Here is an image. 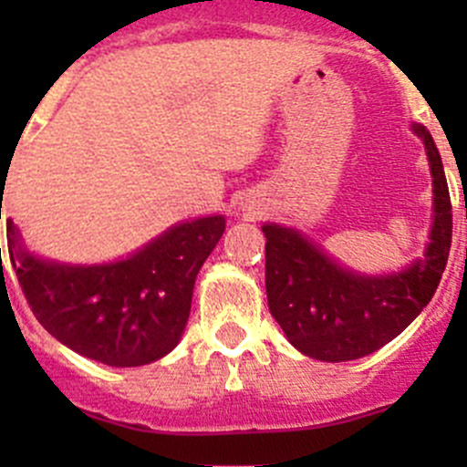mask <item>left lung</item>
Segmentation results:
<instances>
[{"mask_svg":"<svg viewBox=\"0 0 467 467\" xmlns=\"http://www.w3.org/2000/svg\"><path fill=\"white\" fill-rule=\"evenodd\" d=\"M434 185V221L422 260L398 273L364 275L341 266L294 228L264 223L266 298L289 343L321 361H352L393 341L431 300L451 246V203L434 138L420 124Z\"/></svg>","mask_w":467,"mask_h":467,"instance_id":"1","label":"left lung"}]
</instances>
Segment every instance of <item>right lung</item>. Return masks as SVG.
I'll return each instance as SVG.
<instances>
[{"label": "right lung", "mask_w": 467, "mask_h": 467, "mask_svg": "<svg viewBox=\"0 0 467 467\" xmlns=\"http://www.w3.org/2000/svg\"><path fill=\"white\" fill-rule=\"evenodd\" d=\"M223 230L225 216H199L124 260L63 264L33 255L6 221L8 257L42 327L69 350L117 368L150 364L178 346L196 275Z\"/></svg>", "instance_id": "1"}]
</instances>
